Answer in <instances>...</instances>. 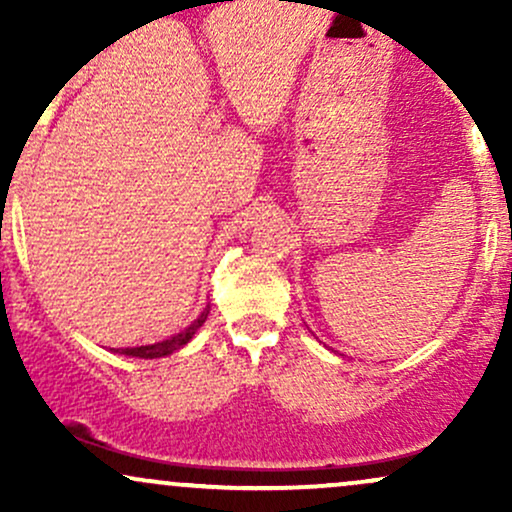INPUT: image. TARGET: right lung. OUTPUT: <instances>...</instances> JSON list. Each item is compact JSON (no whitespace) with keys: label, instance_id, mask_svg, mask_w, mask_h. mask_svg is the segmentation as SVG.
<instances>
[{"label":"right lung","instance_id":"add662e5","mask_svg":"<svg viewBox=\"0 0 512 512\" xmlns=\"http://www.w3.org/2000/svg\"><path fill=\"white\" fill-rule=\"evenodd\" d=\"M209 315V305L204 308V313L197 317L195 322H192L187 330H182L180 334H175V337L166 339V342H158V344H149V346H134V349H122L120 354L125 356H137V358H161V356H168L173 354V351H178L180 346H185L187 342H190L192 337H195V332L199 330V327L204 325V320H207Z\"/></svg>","mask_w":512,"mask_h":512}]
</instances>
